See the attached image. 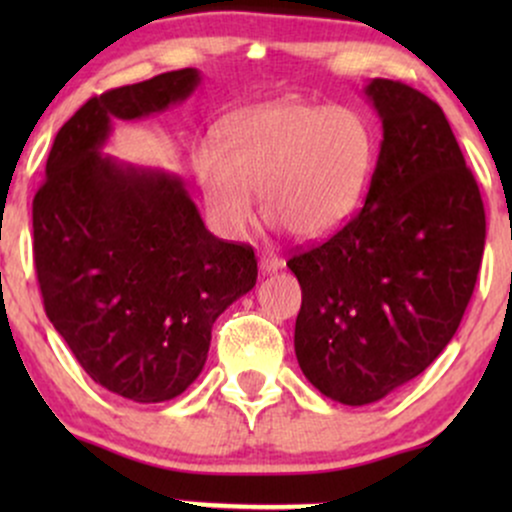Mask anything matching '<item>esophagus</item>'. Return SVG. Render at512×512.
<instances>
[{
  "mask_svg": "<svg viewBox=\"0 0 512 512\" xmlns=\"http://www.w3.org/2000/svg\"><path fill=\"white\" fill-rule=\"evenodd\" d=\"M281 267H284V260H281V257H276V255L260 257V272L262 274H274V272H279Z\"/></svg>",
  "mask_w": 512,
  "mask_h": 512,
  "instance_id": "esophagus-1",
  "label": "esophagus"
}]
</instances>
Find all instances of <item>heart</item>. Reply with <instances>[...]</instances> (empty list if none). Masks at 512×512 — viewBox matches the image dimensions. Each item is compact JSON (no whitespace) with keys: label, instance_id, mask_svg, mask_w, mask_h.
Here are the masks:
<instances>
[{"label":"heart","instance_id":"heart-1","mask_svg":"<svg viewBox=\"0 0 512 512\" xmlns=\"http://www.w3.org/2000/svg\"><path fill=\"white\" fill-rule=\"evenodd\" d=\"M190 158L221 233L248 228L260 192L272 223L317 240L342 228L366 195L375 132L354 108L281 98L231 115L221 146L199 142Z\"/></svg>","mask_w":512,"mask_h":512}]
</instances>
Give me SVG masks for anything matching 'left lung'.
I'll use <instances>...</instances> for the list:
<instances>
[{"label": "left lung", "instance_id": "left-lung-1", "mask_svg": "<svg viewBox=\"0 0 512 512\" xmlns=\"http://www.w3.org/2000/svg\"><path fill=\"white\" fill-rule=\"evenodd\" d=\"M383 122L363 209L291 257L303 291L298 366L334 402L373 404L421 375L455 337L486 243L477 180L438 103L370 79Z\"/></svg>", "mask_w": 512, "mask_h": 512}]
</instances>
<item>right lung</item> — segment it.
<instances>
[{
  "mask_svg": "<svg viewBox=\"0 0 512 512\" xmlns=\"http://www.w3.org/2000/svg\"><path fill=\"white\" fill-rule=\"evenodd\" d=\"M199 84L197 69H178L86 101L57 132L33 199L52 327L93 383L142 404L195 383L216 317L257 281L255 252L211 236L178 175L103 151L115 120L163 113Z\"/></svg>",
  "mask_w": 512,
  "mask_h": 512,
  "instance_id": "add662e5",
  "label": "right lung"
}]
</instances>
